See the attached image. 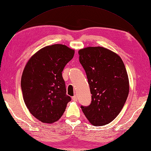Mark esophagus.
Masks as SVG:
<instances>
[{
  "mask_svg": "<svg viewBox=\"0 0 151 151\" xmlns=\"http://www.w3.org/2000/svg\"><path fill=\"white\" fill-rule=\"evenodd\" d=\"M72 99L74 101H77V100H78V99H77V96H76V95H74V96H73L72 97Z\"/></svg>",
  "mask_w": 151,
  "mask_h": 151,
  "instance_id": "34e87169",
  "label": "esophagus"
}]
</instances>
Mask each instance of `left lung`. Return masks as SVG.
Instances as JSON below:
<instances>
[{
  "instance_id": "obj_1",
  "label": "left lung",
  "mask_w": 151,
  "mask_h": 151,
  "mask_svg": "<svg viewBox=\"0 0 151 151\" xmlns=\"http://www.w3.org/2000/svg\"><path fill=\"white\" fill-rule=\"evenodd\" d=\"M92 94V102L82 110L93 126L110 123L122 111L129 90V78L122 58L101 46L78 51Z\"/></svg>"
}]
</instances>
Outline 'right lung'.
<instances>
[{
    "mask_svg": "<svg viewBox=\"0 0 151 151\" xmlns=\"http://www.w3.org/2000/svg\"><path fill=\"white\" fill-rule=\"evenodd\" d=\"M74 52L64 45L47 46L35 53L25 66L21 79L23 100L30 113L42 123L58 121L71 100L66 95L62 72Z\"/></svg>",
    "mask_w": 151,
    "mask_h": 151,
    "instance_id": "right-lung-1",
    "label": "right lung"
}]
</instances>
